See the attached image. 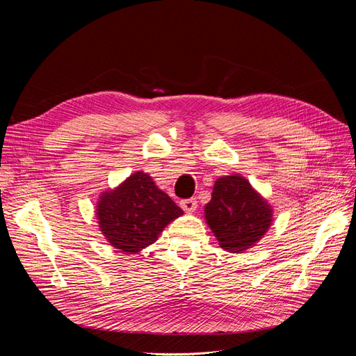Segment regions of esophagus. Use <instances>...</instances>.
I'll list each match as a JSON object with an SVG mask.
<instances>
[{
	"label": "esophagus",
	"instance_id": "34e87169",
	"mask_svg": "<svg viewBox=\"0 0 356 356\" xmlns=\"http://www.w3.org/2000/svg\"><path fill=\"white\" fill-rule=\"evenodd\" d=\"M180 207L186 213H192L197 208V202H196V199H186V200L180 202Z\"/></svg>",
	"mask_w": 356,
	"mask_h": 356
}]
</instances>
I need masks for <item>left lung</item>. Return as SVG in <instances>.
Masks as SVG:
<instances>
[{
  "label": "left lung",
  "mask_w": 356,
  "mask_h": 356,
  "mask_svg": "<svg viewBox=\"0 0 356 356\" xmlns=\"http://www.w3.org/2000/svg\"><path fill=\"white\" fill-rule=\"evenodd\" d=\"M204 219L220 248L242 252L255 247L271 227L273 208L241 175L219 177L212 199L204 207Z\"/></svg>",
  "instance_id": "obj_1"
}]
</instances>
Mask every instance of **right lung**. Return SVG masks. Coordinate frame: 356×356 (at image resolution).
I'll return each mask as SVG.
<instances>
[{"instance_id": "1", "label": "right lung", "mask_w": 356, "mask_h": 356, "mask_svg": "<svg viewBox=\"0 0 356 356\" xmlns=\"http://www.w3.org/2000/svg\"><path fill=\"white\" fill-rule=\"evenodd\" d=\"M98 227L109 245L124 254H137L154 244L163 229L183 215L153 177L136 172L97 202Z\"/></svg>"}]
</instances>
